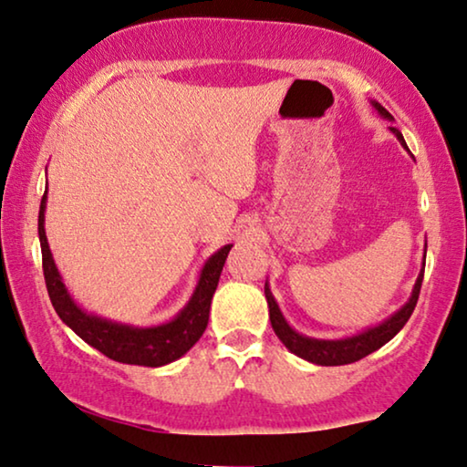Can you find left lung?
I'll return each mask as SVG.
<instances>
[{"label": "left lung", "instance_id": "left-lung-1", "mask_svg": "<svg viewBox=\"0 0 467 467\" xmlns=\"http://www.w3.org/2000/svg\"><path fill=\"white\" fill-rule=\"evenodd\" d=\"M370 105L375 107V111L379 113L383 119L394 121V118L389 116V111L377 103V100H370ZM389 130L396 134V139L400 140L402 147H407L398 128H389ZM425 250H428V244H425ZM423 269H425V263L421 265V272H419V275H417L413 293H410L409 301L404 303L398 312H394L389 317H385L383 322L375 324V327L364 328L362 333H358V335L343 337V339H314V337H306V335L296 333V330L286 322V317L282 316L278 303H275L274 295H272V288H269V284L265 282V299L269 306V320H272L274 333L278 335V339L288 348V351H293L295 356L303 358V360H307L312 364H320V367H341V364H351V362L360 360V358L373 354V351L385 346L389 339H394V337L400 333V328L404 327V324L409 322V317H410V314H413V309L417 306L419 290H421Z\"/></svg>", "mask_w": 467, "mask_h": 467}]
</instances>
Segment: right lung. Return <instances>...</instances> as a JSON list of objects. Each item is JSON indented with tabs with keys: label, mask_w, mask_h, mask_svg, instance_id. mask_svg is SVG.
<instances>
[{
	"label": "right lung",
	"mask_w": 467,
	"mask_h": 467,
	"mask_svg": "<svg viewBox=\"0 0 467 467\" xmlns=\"http://www.w3.org/2000/svg\"><path fill=\"white\" fill-rule=\"evenodd\" d=\"M46 202H48V192L44 193L42 204H39L37 234L39 244H42L46 288H48L50 301L60 320L78 337H82L88 346L99 349L100 354L116 362L139 364V367H164V364H171L179 360L181 356H185L198 343L208 327L213 295L217 290L223 265H225V259L234 244H225L208 256L200 272L198 284H195L193 295L189 296L185 307L172 320L155 324V327H134V324L113 322L97 314H88L67 290L57 269V263L52 259L48 238H46Z\"/></svg>",
	"instance_id": "right-lung-1"
}]
</instances>
